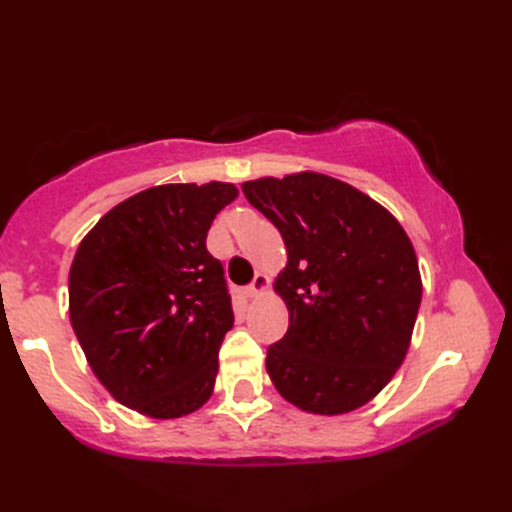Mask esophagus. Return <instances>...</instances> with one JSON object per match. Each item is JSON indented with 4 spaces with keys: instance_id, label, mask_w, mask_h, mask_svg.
<instances>
[{
    "instance_id": "34e87169",
    "label": "esophagus",
    "mask_w": 512,
    "mask_h": 512,
    "mask_svg": "<svg viewBox=\"0 0 512 512\" xmlns=\"http://www.w3.org/2000/svg\"><path fill=\"white\" fill-rule=\"evenodd\" d=\"M268 286H270V279H268L264 273H257L255 279H253V284H250V286L246 288V295H248V297L262 295V292L268 290Z\"/></svg>"
}]
</instances>
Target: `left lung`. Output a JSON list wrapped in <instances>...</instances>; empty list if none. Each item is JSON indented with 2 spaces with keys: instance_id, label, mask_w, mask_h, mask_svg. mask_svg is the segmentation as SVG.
Listing matches in <instances>:
<instances>
[{
  "instance_id": "left-lung-1",
  "label": "left lung",
  "mask_w": 512,
  "mask_h": 512,
  "mask_svg": "<svg viewBox=\"0 0 512 512\" xmlns=\"http://www.w3.org/2000/svg\"><path fill=\"white\" fill-rule=\"evenodd\" d=\"M286 242L275 292L288 332L266 369L290 405L341 416L380 394L409 350L422 279L409 235L383 204L317 171L242 184Z\"/></svg>"
}]
</instances>
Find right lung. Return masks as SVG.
I'll list each match as a JSON object with an SVG mask.
<instances>
[{
    "instance_id": "obj_1",
    "label": "right lung",
    "mask_w": 512,
    "mask_h": 512,
    "mask_svg": "<svg viewBox=\"0 0 512 512\" xmlns=\"http://www.w3.org/2000/svg\"><path fill=\"white\" fill-rule=\"evenodd\" d=\"M231 182L160 184L107 211L70 268V323L103 387L143 416L182 418L211 398L233 328L206 233Z\"/></svg>"
}]
</instances>
